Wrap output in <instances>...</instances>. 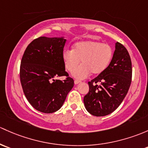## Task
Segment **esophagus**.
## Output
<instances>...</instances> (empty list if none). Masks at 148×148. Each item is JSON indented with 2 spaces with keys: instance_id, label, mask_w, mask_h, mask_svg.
<instances>
[{
  "instance_id": "obj_1",
  "label": "esophagus",
  "mask_w": 148,
  "mask_h": 148,
  "mask_svg": "<svg viewBox=\"0 0 148 148\" xmlns=\"http://www.w3.org/2000/svg\"><path fill=\"white\" fill-rule=\"evenodd\" d=\"M81 82V81H79V80H75L74 81V84H78L79 83H80Z\"/></svg>"
}]
</instances>
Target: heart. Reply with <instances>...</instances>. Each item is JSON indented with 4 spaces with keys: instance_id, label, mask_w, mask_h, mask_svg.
Returning <instances> with one entry per match:
<instances>
[{
    "instance_id": "obj_1",
    "label": "heart",
    "mask_w": 148,
    "mask_h": 148,
    "mask_svg": "<svg viewBox=\"0 0 148 148\" xmlns=\"http://www.w3.org/2000/svg\"><path fill=\"white\" fill-rule=\"evenodd\" d=\"M113 57V49L108 44L96 41H80L75 43L72 49H66L62 54L65 68L72 72L80 64H82L74 71L73 76L78 79L88 77L93 74H101L109 65Z\"/></svg>"
}]
</instances>
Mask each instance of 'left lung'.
Listing matches in <instances>:
<instances>
[{
  "instance_id": "obj_1",
  "label": "left lung",
  "mask_w": 148,
  "mask_h": 148,
  "mask_svg": "<svg viewBox=\"0 0 148 148\" xmlns=\"http://www.w3.org/2000/svg\"><path fill=\"white\" fill-rule=\"evenodd\" d=\"M131 79L130 55L126 48L117 42L108 67L88 82L89 91L84 98L87 111L95 116H105L114 111L126 96Z\"/></svg>"
}]
</instances>
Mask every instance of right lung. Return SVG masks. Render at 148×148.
Wrapping results in <instances>:
<instances>
[{
    "label": "right lung",
    "instance_id": "obj_1",
    "mask_svg": "<svg viewBox=\"0 0 148 148\" xmlns=\"http://www.w3.org/2000/svg\"><path fill=\"white\" fill-rule=\"evenodd\" d=\"M64 37H40L27 47L23 56L20 77L23 92L33 108L45 113L58 111L74 86L62 59ZM66 75L64 81L56 79Z\"/></svg>",
    "mask_w": 148,
    "mask_h": 148
}]
</instances>
